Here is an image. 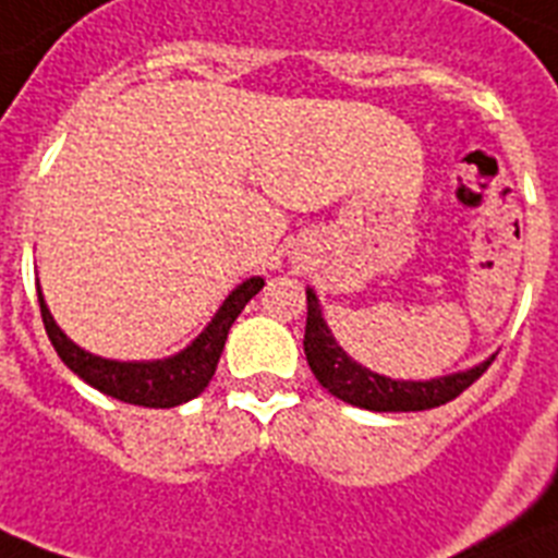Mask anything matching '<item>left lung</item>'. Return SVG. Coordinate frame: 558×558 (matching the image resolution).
<instances>
[{
	"label": "left lung",
	"instance_id": "1",
	"mask_svg": "<svg viewBox=\"0 0 558 558\" xmlns=\"http://www.w3.org/2000/svg\"><path fill=\"white\" fill-rule=\"evenodd\" d=\"M303 351H306L308 368L317 377L329 395L337 400L357 405L368 411H425L446 405L457 400L465 388L474 386L482 374L488 372V363L471 368V372L451 374L428 383H409V380H388L380 374L368 372L360 363L345 354L331 331L323 323L320 306H317L315 292H306V335H303Z\"/></svg>",
	"mask_w": 558,
	"mask_h": 558
}]
</instances>
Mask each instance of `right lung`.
<instances>
[{
    "instance_id": "add662e5",
    "label": "right lung",
    "mask_w": 558,
    "mask_h": 558,
    "mask_svg": "<svg viewBox=\"0 0 558 558\" xmlns=\"http://www.w3.org/2000/svg\"><path fill=\"white\" fill-rule=\"evenodd\" d=\"M264 289V280L250 278L246 283L229 294L221 312L213 317L207 331L181 354L170 360H158V363H116V360H101L90 351L78 349L76 343H70L56 320L50 317L48 306L39 294L41 323L48 331L50 343L59 351V357L64 360V366L70 372H76L84 383H90L101 395L116 397L130 405H144V409H172L181 402L198 397L204 388L213 380L218 360H221L223 343L232 329L235 317L241 315L243 306Z\"/></svg>"
}]
</instances>
